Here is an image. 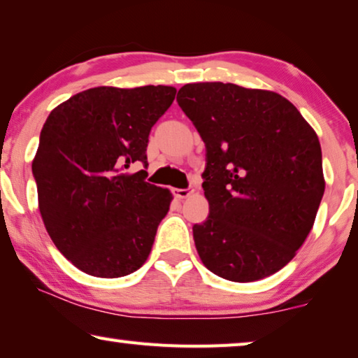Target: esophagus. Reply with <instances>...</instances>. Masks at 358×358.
<instances>
[{"label": "esophagus", "instance_id": "34e87169", "mask_svg": "<svg viewBox=\"0 0 358 358\" xmlns=\"http://www.w3.org/2000/svg\"><path fill=\"white\" fill-rule=\"evenodd\" d=\"M173 194L176 198H179V200H184V198L194 194V187H189V189H173Z\"/></svg>", "mask_w": 358, "mask_h": 358}]
</instances>
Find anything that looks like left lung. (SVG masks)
Here are the masks:
<instances>
[{"instance_id": "1", "label": "left lung", "mask_w": 358, "mask_h": 358, "mask_svg": "<svg viewBox=\"0 0 358 358\" xmlns=\"http://www.w3.org/2000/svg\"><path fill=\"white\" fill-rule=\"evenodd\" d=\"M178 103L206 147L210 216L194 225L201 262L238 283L278 272L306 241L325 192L315 131L273 91L190 83Z\"/></svg>"}]
</instances>
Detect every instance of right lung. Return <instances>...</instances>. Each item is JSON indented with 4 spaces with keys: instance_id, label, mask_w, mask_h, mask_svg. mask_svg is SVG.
<instances>
[{
    "instance_id": "add662e5",
    "label": "right lung",
    "mask_w": 358,
    "mask_h": 358,
    "mask_svg": "<svg viewBox=\"0 0 358 358\" xmlns=\"http://www.w3.org/2000/svg\"><path fill=\"white\" fill-rule=\"evenodd\" d=\"M173 86L91 87L49 113L31 171L38 208L57 250L81 272L118 278L147 261L173 194L145 182L152 126Z\"/></svg>"
}]
</instances>
